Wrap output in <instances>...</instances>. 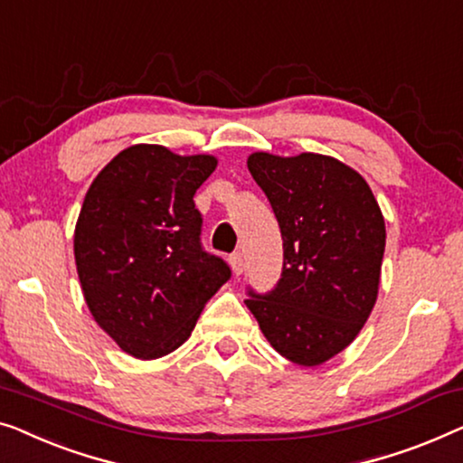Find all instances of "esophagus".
Listing matches in <instances>:
<instances>
[{"instance_id": "esophagus-1", "label": "esophagus", "mask_w": 463, "mask_h": 463, "mask_svg": "<svg viewBox=\"0 0 463 463\" xmlns=\"http://www.w3.org/2000/svg\"><path fill=\"white\" fill-rule=\"evenodd\" d=\"M230 265H232V269H233V273H236V276H242V271H244L242 252H232L230 254Z\"/></svg>"}]
</instances>
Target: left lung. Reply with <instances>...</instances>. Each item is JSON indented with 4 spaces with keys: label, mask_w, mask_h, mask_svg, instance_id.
Wrapping results in <instances>:
<instances>
[{
    "label": "left lung",
    "mask_w": 463,
    "mask_h": 463,
    "mask_svg": "<svg viewBox=\"0 0 463 463\" xmlns=\"http://www.w3.org/2000/svg\"><path fill=\"white\" fill-rule=\"evenodd\" d=\"M248 171L265 192L284 240L278 284L244 300L271 346L313 367L357 336L378 297L384 217L365 179L324 154L254 152Z\"/></svg>",
    "instance_id": "1"
}]
</instances>
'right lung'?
Listing matches in <instances>:
<instances>
[{
  "mask_svg": "<svg viewBox=\"0 0 463 463\" xmlns=\"http://www.w3.org/2000/svg\"><path fill=\"white\" fill-rule=\"evenodd\" d=\"M217 166L163 146L118 152L85 194L75 260L98 326L137 359L182 346L230 265L204 250L194 194Z\"/></svg>",
  "mask_w": 463,
  "mask_h": 463,
  "instance_id": "add662e5",
  "label": "right lung"
}]
</instances>
